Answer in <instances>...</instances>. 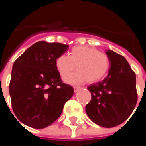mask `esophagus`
I'll use <instances>...</instances> for the list:
<instances>
[{
  "mask_svg": "<svg viewBox=\"0 0 146 146\" xmlns=\"http://www.w3.org/2000/svg\"><path fill=\"white\" fill-rule=\"evenodd\" d=\"M80 89V87H77V86L73 87V89H74V92H78V90H79Z\"/></svg>",
  "mask_w": 146,
  "mask_h": 146,
  "instance_id": "esophagus-1",
  "label": "esophagus"
}]
</instances>
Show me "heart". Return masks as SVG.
Returning a JSON list of instances; mask_svg holds the SVG:
<instances>
[{
  "mask_svg": "<svg viewBox=\"0 0 146 146\" xmlns=\"http://www.w3.org/2000/svg\"><path fill=\"white\" fill-rule=\"evenodd\" d=\"M55 66L62 78L70 75L77 66L78 72L64 80L67 83L80 84L86 80L89 83H94L106 75L110 61L106 54L100 52L95 48L79 45L71 49L69 56H58Z\"/></svg>",
  "mask_w": 146,
  "mask_h": 146,
  "instance_id": "1",
  "label": "heart"
}]
</instances>
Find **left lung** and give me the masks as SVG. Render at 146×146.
Masks as SVG:
<instances>
[{
  "instance_id": "8db88e82",
  "label": "left lung",
  "mask_w": 146,
  "mask_h": 146,
  "mask_svg": "<svg viewBox=\"0 0 146 146\" xmlns=\"http://www.w3.org/2000/svg\"><path fill=\"white\" fill-rule=\"evenodd\" d=\"M111 67L102 82L91 84L87 89L92 100L86 111L92 122L111 128L122 123L131 115L137 102L136 74L124 57L106 50Z\"/></svg>"
}]
</instances>
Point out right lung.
<instances>
[{"instance_id":"obj_1","label":"right lung","mask_w":146,"mask_h":146,"mask_svg":"<svg viewBox=\"0 0 146 146\" xmlns=\"http://www.w3.org/2000/svg\"><path fill=\"white\" fill-rule=\"evenodd\" d=\"M68 48L67 44L41 41L14 62L9 92L13 111L23 124L45 128L59 117L73 96V88L62 82L55 66L57 57Z\"/></svg>"}]
</instances>
